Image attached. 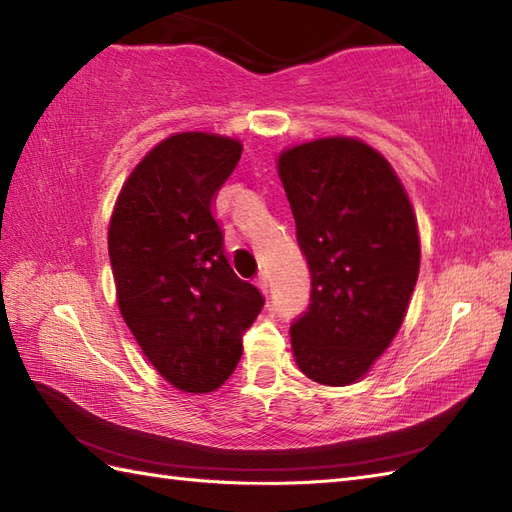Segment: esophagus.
<instances>
[{"label":"esophagus","mask_w":512,"mask_h":512,"mask_svg":"<svg viewBox=\"0 0 512 512\" xmlns=\"http://www.w3.org/2000/svg\"><path fill=\"white\" fill-rule=\"evenodd\" d=\"M257 288L262 290V295H264V297H268V292H270V290H268V279H266L264 275L257 279Z\"/></svg>","instance_id":"1"}]
</instances>
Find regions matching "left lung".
<instances>
[{"label": "left lung", "instance_id": "obj_1", "mask_svg": "<svg viewBox=\"0 0 512 512\" xmlns=\"http://www.w3.org/2000/svg\"><path fill=\"white\" fill-rule=\"evenodd\" d=\"M277 171L312 275L308 312L290 325L292 354L314 383L352 385L405 321L420 270L413 206L385 156L361 138L290 147Z\"/></svg>", "mask_w": 512, "mask_h": 512}]
</instances>
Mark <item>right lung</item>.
<instances>
[{
	"label": "right lung",
	"instance_id": "add662e5",
	"mask_svg": "<svg viewBox=\"0 0 512 512\" xmlns=\"http://www.w3.org/2000/svg\"><path fill=\"white\" fill-rule=\"evenodd\" d=\"M239 156L242 143L220 134L165 138L129 173L107 233L118 310L156 372L187 394L235 372L264 306L233 273L211 213Z\"/></svg>",
	"mask_w": 512,
	"mask_h": 512
}]
</instances>
